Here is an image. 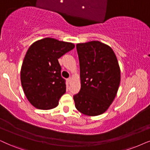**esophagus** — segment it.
Here are the masks:
<instances>
[{"mask_svg": "<svg viewBox=\"0 0 150 150\" xmlns=\"http://www.w3.org/2000/svg\"><path fill=\"white\" fill-rule=\"evenodd\" d=\"M67 81H68V83H69V84H70L71 81V78H69V79H67Z\"/></svg>", "mask_w": 150, "mask_h": 150, "instance_id": "esophagus-1", "label": "esophagus"}]
</instances>
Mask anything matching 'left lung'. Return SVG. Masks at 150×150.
Returning a JSON list of instances; mask_svg holds the SVG:
<instances>
[{"mask_svg":"<svg viewBox=\"0 0 150 150\" xmlns=\"http://www.w3.org/2000/svg\"><path fill=\"white\" fill-rule=\"evenodd\" d=\"M81 87L74 96L75 107L87 116L104 113L112 103L120 82L117 58L110 46L99 41L76 45Z\"/></svg>","mask_w":150,"mask_h":150,"instance_id":"8db88e82","label":"left lung"}]
</instances>
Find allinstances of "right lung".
<instances>
[{
    "label": "right lung",
    "instance_id": "obj_1",
    "mask_svg": "<svg viewBox=\"0 0 150 150\" xmlns=\"http://www.w3.org/2000/svg\"><path fill=\"white\" fill-rule=\"evenodd\" d=\"M74 45L45 38L34 42L27 52L21 70L23 91L30 103L40 110H51L66 92L58 58Z\"/></svg>",
    "mask_w": 150,
    "mask_h": 150
}]
</instances>
